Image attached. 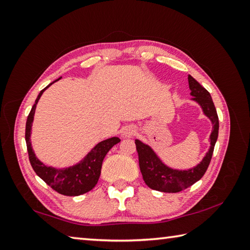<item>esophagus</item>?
<instances>
[{
  "mask_svg": "<svg viewBox=\"0 0 250 250\" xmlns=\"http://www.w3.org/2000/svg\"><path fill=\"white\" fill-rule=\"evenodd\" d=\"M135 134V128L133 125H126L121 131L122 137H132Z\"/></svg>",
  "mask_w": 250,
  "mask_h": 250,
  "instance_id": "esophagus-1",
  "label": "esophagus"
}]
</instances>
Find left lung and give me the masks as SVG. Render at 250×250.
Segmentation results:
<instances>
[{
	"label": "left lung",
	"instance_id": "left-lung-1",
	"mask_svg": "<svg viewBox=\"0 0 250 250\" xmlns=\"http://www.w3.org/2000/svg\"><path fill=\"white\" fill-rule=\"evenodd\" d=\"M188 83L191 95L193 97L191 101L200 106L203 114L213 125V130H211L208 139L209 148L203 159L192 167L185 169L174 168L164 163L150 145L140 140H135L143 179L148 187L153 190L161 191V192H179L203 177L209 166L217 137H218V115H217V110L209 92L204 87H202L191 75L188 76Z\"/></svg>",
	"mask_w": 250,
	"mask_h": 250
}]
</instances>
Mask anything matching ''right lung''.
<instances>
[{"label":"right lung","mask_w":250,"mask_h":250,"mask_svg":"<svg viewBox=\"0 0 250 250\" xmlns=\"http://www.w3.org/2000/svg\"><path fill=\"white\" fill-rule=\"evenodd\" d=\"M60 78H58L55 82L49 83L48 86L42 90L40 94L37 95L35 104L30 111L28 119H26L25 143L29 152L30 163L32 167H33L34 172L37 174V176L41 177L47 185H49L52 189L56 190L60 194L77 196L88 192V191L94 188V186L98 184V180L101 175V168H102V163L106 153L110 150L111 147L118 144L120 139L117 136H114L98 143L81 161L67 167L58 168L46 166L44 162H42L36 157L31 143V130L32 124H33L34 120L36 104L39 103V100L41 99L42 94L44 93L45 90L50 87L54 83L59 81Z\"/></svg>","instance_id":"obj_1"}]
</instances>
